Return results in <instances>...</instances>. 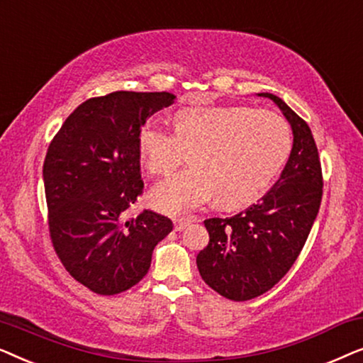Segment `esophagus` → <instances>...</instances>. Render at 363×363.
Returning a JSON list of instances; mask_svg holds the SVG:
<instances>
[{"label":"esophagus","instance_id":"esophagus-1","mask_svg":"<svg viewBox=\"0 0 363 363\" xmlns=\"http://www.w3.org/2000/svg\"><path fill=\"white\" fill-rule=\"evenodd\" d=\"M196 221L195 218H177L175 221H173V225H175V231H182L185 230V228L190 225V223Z\"/></svg>","mask_w":363,"mask_h":363}]
</instances>
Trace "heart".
<instances>
[{"label": "heart", "mask_w": 363, "mask_h": 363, "mask_svg": "<svg viewBox=\"0 0 363 363\" xmlns=\"http://www.w3.org/2000/svg\"><path fill=\"white\" fill-rule=\"evenodd\" d=\"M173 127L175 133L145 123L138 133V153L150 175H167L190 153V168L150 191L152 205L172 215L195 210L211 198L223 210L250 205L291 157L289 123L264 108H182L173 116Z\"/></svg>", "instance_id": "obj_1"}]
</instances>
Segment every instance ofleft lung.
<instances>
[{"instance_id":"obj_1","label":"left lung","mask_w":363,"mask_h":363,"mask_svg":"<svg viewBox=\"0 0 363 363\" xmlns=\"http://www.w3.org/2000/svg\"><path fill=\"white\" fill-rule=\"evenodd\" d=\"M294 145L279 180L256 205L230 218H208L210 241L196 256L201 279L231 301L264 294L287 274L306 245L322 200V167L309 125L279 97Z\"/></svg>"}]
</instances>
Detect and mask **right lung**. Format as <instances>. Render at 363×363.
<instances>
[{"label": "right lung", "mask_w": 363, "mask_h": 363, "mask_svg": "<svg viewBox=\"0 0 363 363\" xmlns=\"http://www.w3.org/2000/svg\"><path fill=\"white\" fill-rule=\"evenodd\" d=\"M168 92L117 91L82 102L49 143L43 165L49 236L62 266L101 296L130 289L150 269L170 218L143 210L123 220L143 193L138 133L173 104Z\"/></svg>", "instance_id": "add662e5"}]
</instances>
